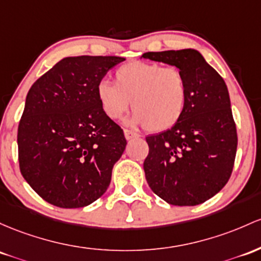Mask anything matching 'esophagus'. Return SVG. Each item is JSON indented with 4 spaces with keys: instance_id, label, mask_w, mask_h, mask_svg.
Segmentation results:
<instances>
[{
    "instance_id": "34e87169",
    "label": "esophagus",
    "mask_w": 261,
    "mask_h": 261,
    "mask_svg": "<svg viewBox=\"0 0 261 261\" xmlns=\"http://www.w3.org/2000/svg\"><path fill=\"white\" fill-rule=\"evenodd\" d=\"M124 135L126 137V140H131V139H135V137H139V134L134 133V131L131 130H127V128H125L124 130Z\"/></svg>"
}]
</instances>
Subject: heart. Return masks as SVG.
Here are the masks:
<instances>
[{
	"label": "heart",
	"instance_id": "heart-1",
	"mask_svg": "<svg viewBox=\"0 0 261 261\" xmlns=\"http://www.w3.org/2000/svg\"><path fill=\"white\" fill-rule=\"evenodd\" d=\"M114 79L115 84L101 80L96 85V98L109 119H120L131 101L133 122L152 133L168 130L181 120L188 87L178 68L133 61L117 68Z\"/></svg>",
	"mask_w": 261,
	"mask_h": 261
}]
</instances>
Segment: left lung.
<instances>
[{"instance_id":"left-lung-1","label":"left lung","mask_w":261,"mask_h":261,"mask_svg":"<svg viewBox=\"0 0 261 261\" xmlns=\"http://www.w3.org/2000/svg\"><path fill=\"white\" fill-rule=\"evenodd\" d=\"M142 58L174 65L185 74V113L173 127L146 137V181L173 205H197L227 185L238 136L227 85L199 51H147Z\"/></svg>"}]
</instances>
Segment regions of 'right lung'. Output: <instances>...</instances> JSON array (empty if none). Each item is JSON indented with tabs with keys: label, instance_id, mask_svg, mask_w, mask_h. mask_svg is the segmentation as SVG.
Here are the masks:
<instances>
[{
	"label": "right lung",
	"instance_id": "add662e5",
	"mask_svg": "<svg viewBox=\"0 0 261 261\" xmlns=\"http://www.w3.org/2000/svg\"><path fill=\"white\" fill-rule=\"evenodd\" d=\"M124 61L67 57L28 91L17 134L19 170L50 204L82 208L107 192L126 140L100 107L96 85Z\"/></svg>",
	"mask_w": 261,
	"mask_h": 261
}]
</instances>
